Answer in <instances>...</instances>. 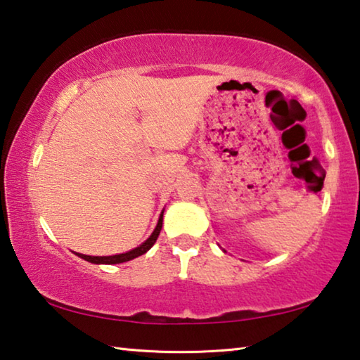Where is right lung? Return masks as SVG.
Returning a JSON list of instances; mask_svg holds the SVG:
<instances>
[{
	"instance_id": "add662e5",
	"label": "right lung",
	"mask_w": 360,
	"mask_h": 360,
	"mask_svg": "<svg viewBox=\"0 0 360 360\" xmlns=\"http://www.w3.org/2000/svg\"><path fill=\"white\" fill-rule=\"evenodd\" d=\"M162 222H163V212L160 214V219H158L155 230L152 231V235L149 236V238L146 240L141 246L131 249V251L125 252V254L108 255V257H106V255H105V257H94V255H85V254H77V255H79V257H81V259H84V260L92 262V264H109V265H111V264H122V262H129V260H131V259L138 257V255L146 254L152 246H154V243H155L157 238H158V233H160V230H162Z\"/></svg>"
}]
</instances>
